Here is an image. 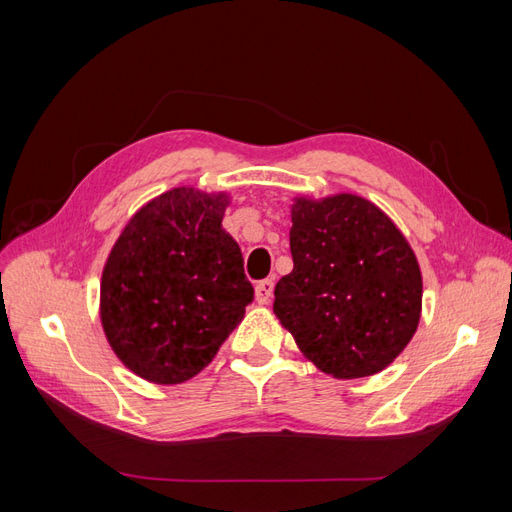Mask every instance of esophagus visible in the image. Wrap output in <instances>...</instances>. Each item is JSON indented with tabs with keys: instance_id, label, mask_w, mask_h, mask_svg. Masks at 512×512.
Listing matches in <instances>:
<instances>
[{
	"instance_id": "34e87169",
	"label": "esophagus",
	"mask_w": 512,
	"mask_h": 512,
	"mask_svg": "<svg viewBox=\"0 0 512 512\" xmlns=\"http://www.w3.org/2000/svg\"><path fill=\"white\" fill-rule=\"evenodd\" d=\"M273 299V280H262L256 284V303L269 305Z\"/></svg>"
}]
</instances>
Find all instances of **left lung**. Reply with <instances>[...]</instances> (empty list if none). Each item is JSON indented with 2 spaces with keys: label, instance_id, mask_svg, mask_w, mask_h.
<instances>
[{
  "label": "left lung",
  "instance_id": "left-lung-1",
  "mask_svg": "<svg viewBox=\"0 0 512 512\" xmlns=\"http://www.w3.org/2000/svg\"><path fill=\"white\" fill-rule=\"evenodd\" d=\"M290 213L294 267L275 286V316L324 374H378L421 320L423 277L410 243L354 194L294 198Z\"/></svg>",
  "mask_w": 512,
  "mask_h": 512
}]
</instances>
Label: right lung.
I'll return each instance as SVG.
<instances>
[{
	"label": "right lung",
	"mask_w": 512,
	"mask_h": 512,
	"mask_svg": "<svg viewBox=\"0 0 512 512\" xmlns=\"http://www.w3.org/2000/svg\"><path fill=\"white\" fill-rule=\"evenodd\" d=\"M226 194L175 188L121 230L102 271L100 318L119 361L156 384L205 369L243 320L254 288L222 228Z\"/></svg>",
	"instance_id": "obj_1"
}]
</instances>
